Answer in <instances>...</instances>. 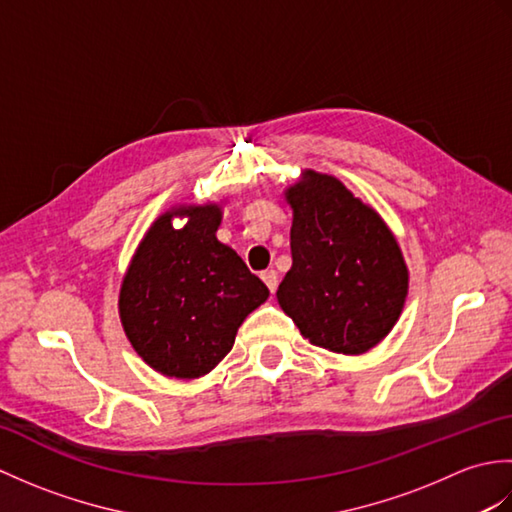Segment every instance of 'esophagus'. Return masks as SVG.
<instances>
[{
  "instance_id": "34e87169",
  "label": "esophagus",
  "mask_w": 512,
  "mask_h": 512,
  "mask_svg": "<svg viewBox=\"0 0 512 512\" xmlns=\"http://www.w3.org/2000/svg\"><path fill=\"white\" fill-rule=\"evenodd\" d=\"M262 281H264L266 288H268L270 292H275V290H277V286H279V275H277V270H264V273H262Z\"/></svg>"
}]
</instances>
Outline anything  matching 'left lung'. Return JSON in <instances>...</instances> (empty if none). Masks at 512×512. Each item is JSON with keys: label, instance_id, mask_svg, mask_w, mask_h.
<instances>
[{"label": "left lung", "instance_id": "left-lung-1", "mask_svg": "<svg viewBox=\"0 0 512 512\" xmlns=\"http://www.w3.org/2000/svg\"><path fill=\"white\" fill-rule=\"evenodd\" d=\"M292 268L277 299L312 345L361 354L394 328L407 297V266L372 206L325 173L306 171L286 191Z\"/></svg>", "mask_w": 512, "mask_h": 512}]
</instances>
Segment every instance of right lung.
Here are the masks:
<instances>
[{"label": "right lung", "mask_w": 512, "mask_h": 512, "mask_svg": "<svg viewBox=\"0 0 512 512\" xmlns=\"http://www.w3.org/2000/svg\"><path fill=\"white\" fill-rule=\"evenodd\" d=\"M173 214L188 217L182 229ZM217 204L180 206L160 215L123 279L121 321L129 343L171 378L209 374L233 350L237 328L268 299L233 248L217 242Z\"/></svg>", "instance_id": "obj_1"}]
</instances>
